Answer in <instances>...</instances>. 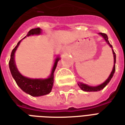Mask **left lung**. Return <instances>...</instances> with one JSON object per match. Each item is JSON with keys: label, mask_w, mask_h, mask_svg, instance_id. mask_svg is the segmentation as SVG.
I'll return each mask as SVG.
<instances>
[{"label": "left lung", "mask_w": 125, "mask_h": 125, "mask_svg": "<svg viewBox=\"0 0 125 125\" xmlns=\"http://www.w3.org/2000/svg\"><path fill=\"white\" fill-rule=\"evenodd\" d=\"M99 35H102V37L105 39L106 42L110 45V47L111 48H113V46L110 45V43H109V41H108L107 35L103 33H99ZM112 51H113V56H114V66H113V70L111 72V73H110L109 77L108 78L107 80H106L104 83H102V84H101L100 85H99V86H88V85H87V84H83V83H82V82H78V84L79 87H80L83 91H86V92H96V91H100V90H101L102 89H103V88L108 84V82L110 81V80L113 78V75H114V73H115V72L116 63V54L113 49H112Z\"/></svg>", "instance_id": "8db88e82"}]
</instances>
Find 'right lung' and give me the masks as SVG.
Returning <instances> with one entry per match:
<instances>
[{
	"label": "right lung",
	"instance_id": "right-lung-1",
	"mask_svg": "<svg viewBox=\"0 0 125 125\" xmlns=\"http://www.w3.org/2000/svg\"><path fill=\"white\" fill-rule=\"evenodd\" d=\"M41 29L40 28L32 29L29 31L27 37L33 35H39L41 33ZM25 36L24 38H25ZM20 41H19L17 45L14 49H12L10 55V59L9 68L10 73L12 74L13 78L15 79L16 83L23 91L27 93L32 96H43L50 93L52 91L53 84V73L57 66V62L60 60V57H57L55 60L54 65L52 68L51 75L47 79H31L27 78L21 75L18 71L16 67L15 62V53L17 49L18 46L20 44Z\"/></svg>",
	"mask_w": 125,
	"mask_h": 125
}]
</instances>
